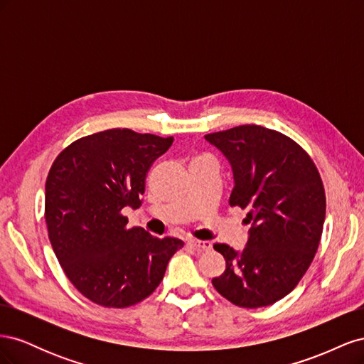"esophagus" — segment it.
Here are the masks:
<instances>
[{"label": "esophagus", "instance_id": "34e87169", "mask_svg": "<svg viewBox=\"0 0 364 364\" xmlns=\"http://www.w3.org/2000/svg\"><path fill=\"white\" fill-rule=\"evenodd\" d=\"M188 245L196 247L197 250H211L213 245L211 241H205V240H196V238H190L188 240Z\"/></svg>", "mask_w": 364, "mask_h": 364}]
</instances>
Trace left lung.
I'll use <instances>...</instances> for the list:
<instances>
[{"label": "left lung", "instance_id": "left-lung-1", "mask_svg": "<svg viewBox=\"0 0 364 364\" xmlns=\"http://www.w3.org/2000/svg\"><path fill=\"white\" fill-rule=\"evenodd\" d=\"M234 173L230 206L247 209L246 247L217 243L226 261L214 289L243 308L287 296L310 267L321 243L326 197L311 156L281 132L245 124L205 135Z\"/></svg>", "mask_w": 364, "mask_h": 364}]
</instances>
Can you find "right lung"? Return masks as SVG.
<instances>
[{
    "mask_svg": "<svg viewBox=\"0 0 364 364\" xmlns=\"http://www.w3.org/2000/svg\"><path fill=\"white\" fill-rule=\"evenodd\" d=\"M173 136L109 129L77 139L54 159L46 182L48 238L60 266L86 299L107 308L144 301L161 284L183 241L127 228L151 164Z\"/></svg>",
    "mask_w": 364,
    "mask_h": 364,
    "instance_id": "right-lung-1",
    "label": "right lung"
}]
</instances>
